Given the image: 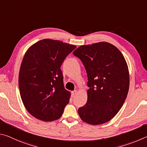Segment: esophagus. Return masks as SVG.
Listing matches in <instances>:
<instances>
[{"label":"esophagus","mask_w":147,"mask_h":147,"mask_svg":"<svg viewBox=\"0 0 147 147\" xmlns=\"http://www.w3.org/2000/svg\"><path fill=\"white\" fill-rule=\"evenodd\" d=\"M77 93H78V90H74V91H73L72 92V93H71V94H72V96H75L77 94Z\"/></svg>","instance_id":"obj_1"}]
</instances>
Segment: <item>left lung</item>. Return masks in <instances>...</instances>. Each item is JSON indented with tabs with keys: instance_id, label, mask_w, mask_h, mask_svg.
<instances>
[{
	"instance_id": "8db88e82",
	"label": "left lung",
	"mask_w": 147,
	"mask_h": 147,
	"mask_svg": "<svg viewBox=\"0 0 147 147\" xmlns=\"http://www.w3.org/2000/svg\"><path fill=\"white\" fill-rule=\"evenodd\" d=\"M73 54L81 59L88 76V99L78 109L81 119L98 125L111 120L122 107L129 89V71L119 49L107 42L82 45Z\"/></svg>"
}]
</instances>
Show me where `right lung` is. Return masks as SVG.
Here are the masks:
<instances>
[{
  "instance_id": "obj_1",
  "label": "right lung",
  "mask_w": 147,
  "mask_h": 147,
  "mask_svg": "<svg viewBox=\"0 0 147 147\" xmlns=\"http://www.w3.org/2000/svg\"><path fill=\"white\" fill-rule=\"evenodd\" d=\"M76 46L61 40H40L28 49L20 65L19 86L26 109L37 119H59L70 92L64 88L62 63Z\"/></svg>"
}]
</instances>
